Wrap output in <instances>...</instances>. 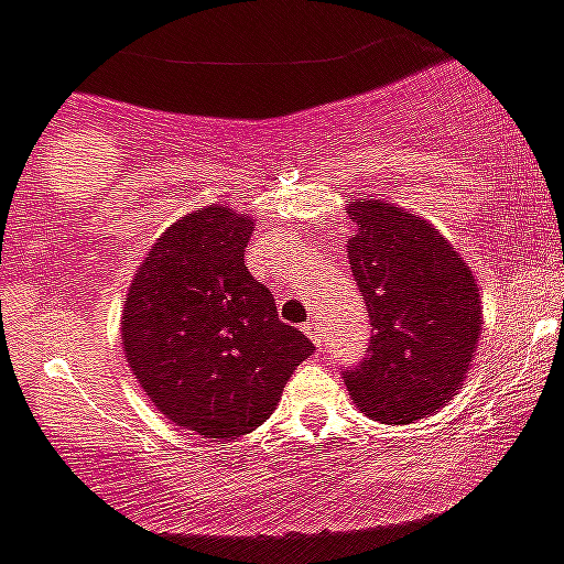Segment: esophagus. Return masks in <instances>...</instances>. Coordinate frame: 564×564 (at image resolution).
<instances>
[{
	"label": "esophagus",
	"instance_id": "esophagus-1",
	"mask_svg": "<svg viewBox=\"0 0 564 564\" xmlns=\"http://www.w3.org/2000/svg\"><path fill=\"white\" fill-rule=\"evenodd\" d=\"M302 329H304V335H307L310 340L315 343V346H321V343H324V340H321V329H318V324H313V321H307V324H304Z\"/></svg>",
	"mask_w": 564,
	"mask_h": 564
}]
</instances>
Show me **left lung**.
<instances>
[{
    "label": "left lung",
    "instance_id": "left-lung-1",
    "mask_svg": "<svg viewBox=\"0 0 564 564\" xmlns=\"http://www.w3.org/2000/svg\"><path fill=\"white\" fill-rule=\"evenodd\" d=\"M348 216V265L373 335L343 382L373 421H421L463 388L481 335L479 288L454 246L404 207L359 198Z\"/></svg>",
    "mask_w": 564,
    "mask_h": 564
}]
</instances>
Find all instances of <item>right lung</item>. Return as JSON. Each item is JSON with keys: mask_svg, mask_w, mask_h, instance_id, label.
Masks as SVG:
<instances>
[{"mask_svg": "<svg viewBox=\"0 0 564 564\" xmlns=\"http://www.w3.org/2000/svg\"><path fill=\"white\" fill-rule=\"evenodd\" d=\"M251 232L229 207L187 213L149 249L121 313L124 357L149 401L213 440L254 432L315 351L246 268Z\"/></svg>", "mask_w": 564, "mask_h": 564, "instance_id": "right-lung-1", "label": "right lung"}]
</instances>
